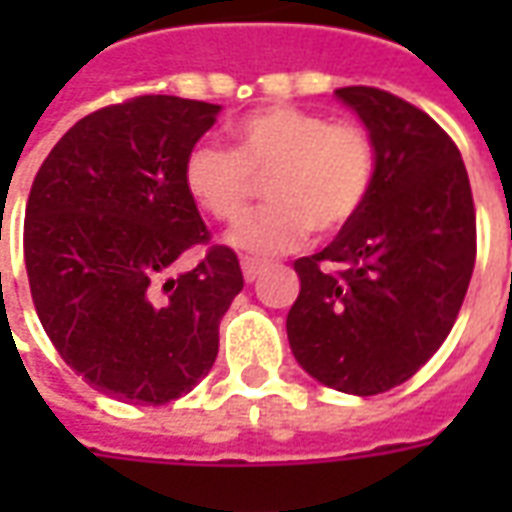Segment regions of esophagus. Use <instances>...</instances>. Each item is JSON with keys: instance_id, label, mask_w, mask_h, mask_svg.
<instances>
[{"instance_id": "1", "label": "esophagus", "mask_w": 512, "mask_h": 512, "mask_svg": "<svg viewBox=\"0 0 512 512\" xmlns=\"http://www.w3.org/2000/svg\"><path fill=\"white\" fill-rule=\"evenodd\" d=\"M241 268H244V279L246 282H255L260 277V271L266 268L263 260H255V257H241Z\"/></svg>"}]
</instances>
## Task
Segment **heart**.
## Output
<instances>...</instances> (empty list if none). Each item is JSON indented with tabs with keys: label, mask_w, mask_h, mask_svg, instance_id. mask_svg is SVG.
Returning a JSON list of instances; mask_svg holds the SVG:
<instances>
[{
	"label": "heart",
	"mask_w": 512,
	"mask_h": 512,
	"mask_svg": "<svg viewBox=\"0 0 512 512\" xmlns=\"http://www.w3.org/2000/svg\"><path fill=\"white\" fill-rule=\"evenodd\" d=\"M233 147L197 142L183 161V186L216 222L241 224L266 183L271 205L233 233L257 255L288 252L310 230L343 233L365 208L376 147L365 126L290 104L260 106L230 126Z\"/></svg>",
	"instance_id": "b5f03b06"
}]
</instances>
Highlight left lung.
<instances>
[{
  "label": "left lung",
  "mask_w": 512,
  "mask_h": 512,
  "mask_svg": "<svg viewBox=\"0 0 512 512\" xmlns=\"http://www.w3.org/2000/svg\"><path fill=\"white\" fill-rule=\"evenodd\" d=\"M376 147L365 208L348 230L293 268L290 351L312 378L381 395L447 340L477 257L469 175L450 134L397 95L340 87Z\"/></svg>",
  "instance_id": "obj_1"
}]
</instances>
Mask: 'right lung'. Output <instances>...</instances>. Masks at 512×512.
Returning a JSON list of instances; mask_svg holds the SVG:
<instances>
[{"label":"right lung","instance_id":"obj_1","mask_svg":"<svg viewBox=\"0 0 512 512\" xmlns=\"http://www.w3.org/2000/svg\"><path fill=\"white\" fill-rule=\"evenodd\" d=\"M216 112L178 95L104 106L51 147L29 189L32 304L65 365L117 400L161 406L191 392L244 288L238 257L211 244L183 186V161ZM194 245L201 263L167 278Z\"/></svg>","mask_w":512,"mask_h":512}]
</instances>
